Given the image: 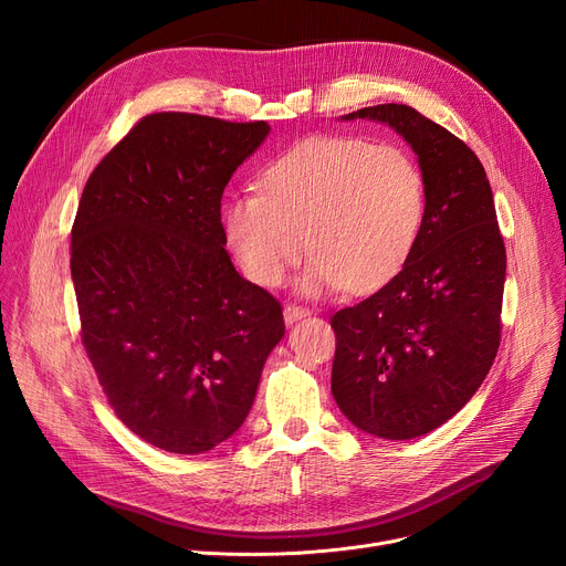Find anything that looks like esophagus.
Here are the masks:
<instances>
[{
    "instance_id": "esophagus-1",
    "label": "esophagus",
    "mask_w": 566,
    "mask_h": 566,
    "mask_svg": "<svg viewBox=\"0 0 566 566\" xmlns=\"http://www.w3.org/2000/svg\"><path fill=\"white\" fill-rule=\"evenodd\" d=\"M305 316H310V310H307V307L295 305V303L284 305V321H286V323H293V321L305 318Z\"/></svg>"
}]
</instances>
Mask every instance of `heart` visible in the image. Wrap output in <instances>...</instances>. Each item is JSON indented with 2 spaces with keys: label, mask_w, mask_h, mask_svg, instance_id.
I'll return each instance as SVG.
<instances>
[{
  "label": "heart",
  "mask_w": 566,
  "mask_h": 566,
  "mask_svg": "<svg viewBox=\"0 0 566 566\" xmlns=\"http://www.w3.org/2000/svg\"><path fill=\"white\" fill-rule=\"evenodd\" d=\"M256 188L224 203L222 227L243 273L268 289L286 280L307 245L305 293L376 291L403 271L427 218L418 160L360 137L295 144L265 165Z\"/></svg>",
  "instance_id": "obj_1"
}]
</instances>
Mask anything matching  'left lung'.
Returning a JSON list of instances; mask_svg holds the SVG:
<instances>
[{"label": "left lung", "instance_id": "obj_1", "mask_svg": "<svg viewBox=\"0 0 566 566\" xmlns=\"http://www.w3.org/2000/svg\"><path fill=\"white\" fill-rule=\"evenodd\" d=\"M344 118L395 128L427 181L424 227L403 271L331 318L339 410L371 436L410 440L454 418L486 378L500 346L507 252L486 171L465 142L397 103Z\"/></svg>", "mask_w": 566, "mask_h": 566}]
</instances>
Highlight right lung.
<instances>
[{
    "label": "right lung",
    "instance_id": "obj_1",
    "mask_svg": "<svg viewBox=\"0 0 566 566\" xmlns=\"http://www.w3.org/2000/svg\"><path fill=\"white\" fill-rule=\"evenodd\" d=\"M265 122L158 112L88 176L71 231L82 344L135 436L201 454L245 422L284 337L282 305L243 280L220 216Z\"/></svg>",
    "mask_w": 566,
    "mask_h": 566
}]
</instances>
